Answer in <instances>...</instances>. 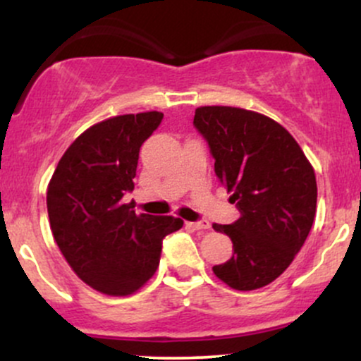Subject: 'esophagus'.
I'll return each mask as SVG.
<instances>
[{"instance_id": "34e87169", "label": "esophagus", "mask_w": 361, "mask_h": 361, "mask_svg": "<svg viewBox=\"0 0 361 361\" xmlns=\"http://www.w3.org/2000/svg\"><path fill=\"white\" fill-rule=\"evenodd\" d=\"M186 227H190V229L193 231H205L209 229L210 224L207 221H200V222H186Z\"/></svg>"}]
</instances>
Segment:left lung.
Wrapping results in <instances>:
<instances>
[{"label":"left lung","mask_w":361,"mask_h":361,"mask_svg":"<svg viewBox=\"0 0 361 361\" xmlns=\"http://www.w3.org/2000/svg\"><path fill=\"white\" fill-rule=\"evenodd\" d=\"M195 127L215 157V175L241 217L214 224L233 241V258L212 270L234 290L271 283L304 246L317 204L312 164L279 122L238 106H198Z\"/></svg>","instance_id":"1"}]
</instances>
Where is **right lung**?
I'll return each mask as SVG.
<instances>
[{"label": "right lung", "instance_id": "1", "mask_svg": "<svg viewBox=\"0 0 361 361\" xmlns=\"http://www.w3.org/2000/svg\"><path fill=\"white\" fill-rule=\"evenodd\" d=\"M161 111L117 115L94 123L66 149L47 186L51 231L69 267L105 295H132L154 275L164 235L183 227L171 215L135 214L139 149Z\"/></svg>", "mask_w": 361, "mask_h": 361}]
</instances>
